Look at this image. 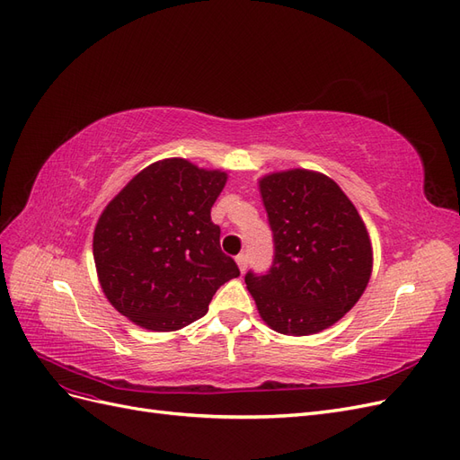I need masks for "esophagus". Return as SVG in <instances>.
I'll list each match as a JSON object with an SVG mask.
<instances>
[{"instance_id": "obj_1", "label": "esophagus", "mask_w": 460, "mask_h": 460, "mask_svg": "<svg viewBox=\"0 0 460 460\" xmlns=\"http://www.w3.org/2000/svg\"><path fill=\"white\" fill-rule=\"evenodd\" d=\"M235 262H238V269H240V272L243 274L245 269H247V255H245V253H240L238 257H235Z\"/></svg>"}]
</instances>
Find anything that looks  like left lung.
Returning <instances> with one entry per match:
<instances>
[{"instance_id": "left-lung-1", "label": "left lung", "mask_w": 460, "mask_h": 460, "mask_svg": "<svg viewBox=\"0 0 460 460\" xmlns=\"http://www.w3.org/2000/svg\"><path fill=\"white\" fill-rule=\"evenodd\" d=\"M274 238L267 274H245L261 318L286 336L318 333L355 307L372 274L363 218L323 172L291 169L259 180Z\"/></svg>"}]
</instances>
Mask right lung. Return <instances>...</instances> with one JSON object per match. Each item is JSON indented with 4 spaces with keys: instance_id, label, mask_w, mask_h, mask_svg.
I'll use <instances>...</instances> for the list:
<instances>
[{
    "instance_id": "add662e5",
    "label": "right lung",
    "mask_w": 460,
    "mask_h": 460,
    "mask_svg": "<svg viewBox=\"0 0 460 460\" xmlns=\"http://www.w3.org/2000/svg\"><path fill=\"white\" fill-rule=\"evenodd\" d=\"M226 178L186 159H163L103 208L93 230L97 278L109 303L134 324L184 328L207 313L222 284L240 276L211 220Z\"/></svg>"
}]
</instances>
